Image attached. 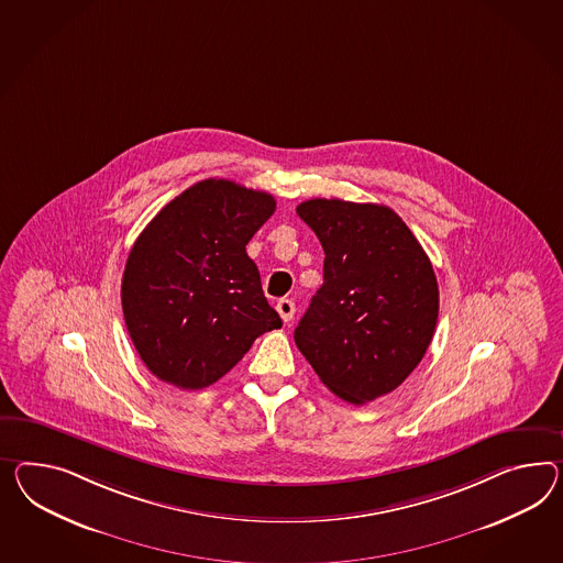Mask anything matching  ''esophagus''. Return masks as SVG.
<instances>
[{"mask_svg": "<svg viewBox=\"0 0 563 563\" xmlns=\"http://www.w3.org/2000/svg\"><path fill=\"white\" fill-rule=\"evenodd\" d=\"M275 308H277V312H279V317H282L284 322H289V320L294 318V312H296V306H294V302H291V300H286V298H284V300H279Z\"/></svg>", "mask_w": 563, "mask_h": 563, "instance_id": "1", "label": "esophagus"}]
</instances>
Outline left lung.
Segmentation results:
<instances>
[{"label":"left lung","mask_w":563,"mask_h":563,"mask_svg":"<svg viewBox=\"0 0 563 563\" xmlns=\"http://www.w3.org/2000/svg\"><path fill=\"white\" fill-rule=\"evenodd\" d=\"M296 212L324 249V284L294 341L332 394L372 402L398 388L431 345L433 265L388 206L314 198Z\"/></svg>","instance_id":"obj_1"}]
</instances>
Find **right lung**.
<instances>
[{
  "mask_svg": "<svg viewBox=\"0 0 563 563\" xmlns=\"http://www.w3.org/2000/svg\"><path fill=\"white\" fill-rule=\"evenodd\" d=\"M275 212L274 196L203 179L146 224L122 275V312L148 372L202 389L282 327L246 243Z\"/></svg>",
  "mask_w": 563,
  "mask_h": 563,
  "instance_id": "right-lung-1",
  "label": "right lung"
}]
</instances>
